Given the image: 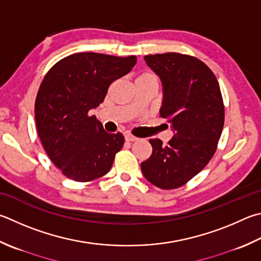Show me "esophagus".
I'll use <instances>...</instances> for the list:
<instances>
[{"label": "esophagus", "instance_id": "34e87169", "mask_svg": "<svg viewBox=\"0 0 261 261\" xmlns=\"http://www.w3.org/2000/svg\"><path fill=\"white\" fill-rule=\"evenodd\" d=\"M124 139H125V141H129V143H132V141L138 140V138H137V137H134V136H131V135H125L124 136Z\"/></svg>", "mask_w": 261, "mask_h": 261}]
</instances>
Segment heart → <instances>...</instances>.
Segmentation results:
<instances>
[{
    "instance_id": "b5f03b06",
    "label": "heart",
    "mask_w": 261,
    "mask_h": 261,
    "mask_svg": "<svg viewBox=\"0 0 261 261\" xmlns=\"http://www.w3.org/2000/svg\"><path fill=\"white\" fill-rule=\"evenodd\" d=\"M136 83H141V84H150L154 85V87L158 88L160 84V79L158 75L153 72H143L140 73L136 79Z\"/></svg>"
}]
</instances>
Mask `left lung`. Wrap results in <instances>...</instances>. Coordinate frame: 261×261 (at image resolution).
<instances>
[{"label":"left lung","instance_id":"left-lung-1","mask_svg":"<svg viewBox=\"0 0 261 261\" xmlns=\"http://www.w3.org/2000/svg\"><path fill=\"white\" fill-rule=\"evenodd\" d=\"M144 58L162 82L160 115L174 135L167 145L149 139L153 151L141 163V171L156 187L174 189L202 171L216 153L224 127V101L215 74L195 57L168 52Z\"/></svg>","mask_w":261,"mask_h":261}]
</instances>
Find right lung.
<instances>
[{"instance_id": "add662e5", "label": "right lung", "mask_w": 261, "mask_h": 261, "mask_svg": "<svg viewBox=\"0 0 261 261\" xmlns=\"http://www.w3.org/2000/svg\"><path fill=\"white\" fill-rule=\"evenodd\" d=\"M136 63V56L80 52L65 57L46 73L35 100L37 134L52 163L67 178L87 182L111 170L124 137L108 134L89 112Z\"/></svg>"}]
</instances>
